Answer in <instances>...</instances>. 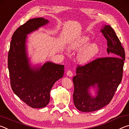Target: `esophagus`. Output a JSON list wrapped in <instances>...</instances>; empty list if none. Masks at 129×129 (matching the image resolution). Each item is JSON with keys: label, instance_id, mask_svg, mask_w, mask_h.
Wrapping results in <instances>:
<instances>
[{"label": "esophagus", "instance_id": "34e87169", "mask_svg": "<svg viewBox=\"0 0 129 129\" xmlns=\"http://www.w3.org/2000/svg\"><path fill=\"white\" fill-rule=\"evenodd\" d=\"M67 75L68 76H69V77H72V76L73 75L72 71H71V70H69V71H68L67 72Z\"/></svg>", "mask_w": 129, "mask_h": 129}]
</instances>
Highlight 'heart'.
Instances as JSON below:
<instances>
[{
  "label": "heart",
  "mask_w": 129,
  "mask_h": 129,
  "mask_svg": "<svg viewBox=\"0 0 129 129\" xmlns=\"http://www.w3.org/2000/svg\"><path fill=\"white\" fill-rule=\"evenodd\" d=\"M89 38L87 36H82L70 44L69 48L71 50H77L83 48L78 54L77 59L81 64H87L99 53V47L95 43H89Z\"/></svg>",
  "instance_id": "heart-1"
}]
</instances>
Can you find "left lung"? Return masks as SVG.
<instances>
[{
    "label": "left lung",
    "mask_w": 129,
    "mask_h": 129,
    "mask_svg": "<svg viewBox=\"0 0 129 129\" xmlns=\"http://www.w3.org/2000/svg\"><path fill=\"white\" fill-rule=\"evenodd\" d=\"M101 32L107 40V51L111 56L97 58L84 65H78L73 78L74 104L83 112L99 110L110 103L123 76L125 49L110 25H105ZM95 84L99 89L97 97L93 98L88 90Z\"/></svg>",
    "instance_id": "1"
}]
</instances>
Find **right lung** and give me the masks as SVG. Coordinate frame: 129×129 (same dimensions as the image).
<instances>
[{
  "instance_id": "add662e5",
  "label": "right lung",
  "mask_w": 129,
  "mask_h": 129,
  "mask_svg": "<svg viewBox=\"0 0 129 129\" xmlns=\"http://www.w3.org/2000/svg\"><path fill=\"white\" fill-rule=\"evenodd\" d=\"M48 23L44 17L28 20L15 30L8 54V68L12 90L19 99L33 108L48 104L50 91L56 81L63 77L64 67L47 62L33 69L28 64L25 52L27 34Z\"/></svg>"
}]
</instances>
